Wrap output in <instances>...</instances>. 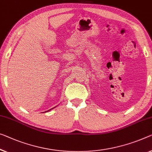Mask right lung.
<instances>
[{
	"mask_svg": "<svg viewBox=\"0 0 152 152\" xmlns=\"http://www.w3.org/2000/svg\"><path fill=\"white\" fill-rule=\"evenodd\" d=\"M53 108H54V107H53ZM53 108H52V109H53ZM51 109H50V110H48V111H50ZM47 111H45V112H47Z\"/></svg>",
	"mask_w": 152,
	"mask_h": 152,
	"instance_id": "1",
	"label": "right lung"
}]
</instances>
